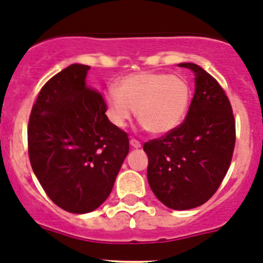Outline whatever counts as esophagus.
Masks as SVG:
<instances>
[{
    "mask_svg": "<svg viewBox=\"0 0 263 263\" xmlns=\"http://www.w3.org/2000/svg\"><path fill=\"white\" fill-rule=\"evenodd\" d=\"M129 144H131V146L135 147V148L141 147V142H140L139 140H136V139H131V140H129Z\"/></svg>",
    "mask_w": 263,
    "mask_h": 263,
    "instance_id": "34e87169",
    "label": "esophagus"
}]
</instances>
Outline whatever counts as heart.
Returning a JSON list of instances; mask_svg holds the SVG:
<instances>
[{
    "instance_id": "b5f03b06",
    "label": "heart",
    "mask_w": 263,
    "mask_h": 263,
    "mask_svg": "<svg viewBox=\"0 0 263 263\" xmlns=\"http://www.w3.org/2000/svg\"><path fill=\"white\" fill-rule=\"evenodd\" d=\"M190 99L191 87L181 76L140 72L122 79L117 89L110 87L105 92V107L117 127H123L136 109L137 119L150 134L163 135L183 121Z\"/></svg>"
}]
</instances>
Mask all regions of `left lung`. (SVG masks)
I'll return each mask as SVG.
<instances>
[{"instance_id":"obj_1","label":"left lung","mask_w":263,"mask_h":263,"mask_svg":"<svg viewBox=\"0 0 263 263\" xmlns=\"http://www.w3.org/2000/svg\"><path fill=\"white\" fill-rule=\"evenodd\" d=\"M195 95L185 119L159 139L145 142L147 181L159 201L190 210L210 200L227 176L235 145L232 105L210 73L195 63Z\"/></svg>"}]
</instances>
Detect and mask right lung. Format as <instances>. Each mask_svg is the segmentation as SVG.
Wrapping results in <instances>:
<instances>
[{"label":"right lung","instance_id":"add662e5","mask_svg":"<svg viewBox=\"0 0 263 263\" xmlns=\"http://www.w3.org/2000/svg\"><path fill=\"white\" fill-rule=\"evenodd\" d=\"M89 66L75 65L44 84L31 108V168L58 208L86 214L112 192L129 151L128 135L105 116L103 95L86 85Z\"/></svg>","mask_w":263,"mask_h":263}]
</instances>
